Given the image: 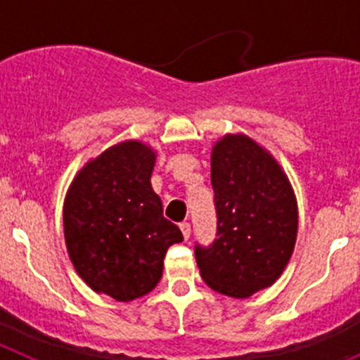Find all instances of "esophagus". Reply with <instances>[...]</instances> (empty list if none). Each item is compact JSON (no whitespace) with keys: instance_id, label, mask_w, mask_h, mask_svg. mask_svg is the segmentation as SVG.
I'll list each match as a JSON object with an SVG mask.
<instances>
[{"instance_id":"esophagus-1","label":"esophagus","mask_w":360,"mask_h":360,"mask_svg":"<svg viewBox=\"0 0 360 360\" xmlns=\"http://www.w3.org/2000/svg\"><path fill=\"white\" fill-rule=\"evenodd\" d=\"M180 231H182V234H184V240H189V236H191L189 221H182V224H180Z\"/></svg>"}]
</instances>
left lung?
Wrapping results in <instances>:
<instances>
[{"mask_svg": "<svg viewBox=\"0 0 360 360\" xmlns=\"http://www.w3.org/2000/svg\"><path fill=\"white\" fill-rule=\"evenodd\" d=\"M211 184L218 232L196 245L200 276L212 290L245 299L274 285L297 238V200L281 165L243 133L212 146Z\"/></svg>", "mask_w": 360, "mask_h": 360, "instance_id": "left-lung-1", "label": "left lung"}]
</instances>
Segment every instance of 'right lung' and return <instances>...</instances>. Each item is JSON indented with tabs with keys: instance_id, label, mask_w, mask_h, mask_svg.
Segmentation results:
<instances>
[{
	"instance_id": "right-lung-1",
	"label": "right lung",
	"mask_w": 360,
	"mask_h": 360,
	"mask_svg": "<svg viewBox=\"0 0 360 360\" xmlns=\"http://www.w3.org/2000/svg\"><path fill=\"white\" fill-rule=\"evenodd\" d=\"M155 162V149L141 141L111 146L75 174L63 207L77 274L94 292L122 303L157 287L165 252L184 240L151 187Z\"/></svg>"
}]
</instances>
